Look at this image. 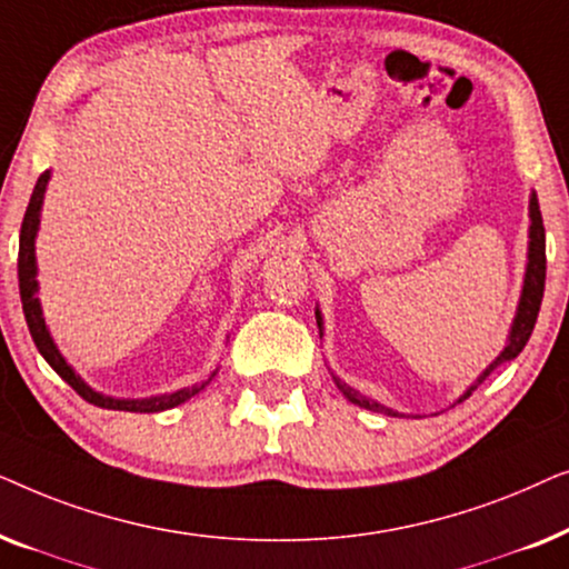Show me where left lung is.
I'll return each mask as SVG.
<instances>
[{"mask_svg":"<svg viewBox=\"0 0 569 569\" xmlns=\"http://www.w3.org/2000/svg\"><path fill=\"white\" fill-rule=\"evenodd\" d=\"M543 282H547V236H543V220H541L539 199H536V193H533V197H531V243H528V269H526L523 295H520L518 316H516V323H512V331H510V341H508V347L502 349V355L497 357V360L489 365V368L477 378V383H473L469 391L461 396V401L469 399L473 388H477L481 380H485L489 372L497 368V365L508 362V360H512V357H518L520 352H523L526 341H528V337H531V331L536 326V316H539L541 298H543ZM316 321H318V329H321V313H318V310H316ZM337 386L349 401L357 403V407H365L370 411H380V415L399 417L396 411L383 407V403H378V401L368 399V396L357 393L355 388L341 383V380H337Z\"/></svg>","mask_w":569,"mask_h":569,"instance_id":"left-lung-1","label":"left lung"}]
</instances>
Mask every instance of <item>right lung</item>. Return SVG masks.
I'll return each mask as SVG.
<instances>
[{
  "instance_id": "right-lung-1",
  "label": "right lung",
  "mask_w": 569,
  "mask_h": 569,
  "mask_svg": "<svg viewBox=\"0 0 569 569\" xmlns=\"http://www.w3.org/2000/svg\"><path fill=\"white\" fill-rule=\"evenodd\" d=\"M46 183H49V170L38 176L36 189L30 193L26 217H22V228H20V253H18V277H20V300H22V313H26L30 337H33L38 352L43 355V360L51 365L53 370L59 372L61 378L67 380L69 386L74 388L77 393L82 396L84 401L96 403L100 409H119V411H162V409H173L178 403H183L191 396H197L201 388L209 386V380L214 376H209L201 383L183 388V391L176 393H166V396H154V399H111V396L96 393L90 386H84V380L80 376H74V370L64 362V357L59 355V349L53 347V341L49 337V329H46L43 316H41V306H38L36 298V230H38V217H41V201H43V191Z\"/></svg>"
}]
</instances>
